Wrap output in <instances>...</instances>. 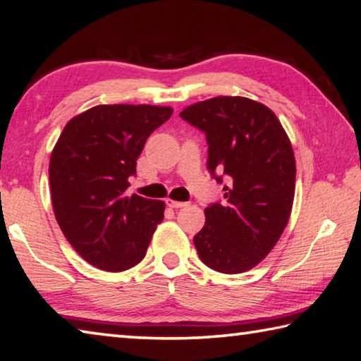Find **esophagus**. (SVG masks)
<instances>
[{
	"mask_svg": "<svg viewBox=\"0 0 361 361\" xmlns=\"http://www.w3.org/2000/svg\"><path fill=\"white\" fill-rule=\"evenodd\" d=\"M166 204L171 209H182L190 206V202H183V201H174V200H166Z\"/></svg>",
	"mask_w": 361,
	"mask_h": 361,
	"instance_id": "esophagus-1",
	"label": "esophagus"
}]
</instances>
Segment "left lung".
Returning a JSON list of instances; mask_svg holds the SVG:
<instances>
[{"label": "left lung", "mask_w": 361, "mask_h": 361, "mask_svg": "<svg viewBox=\"0 0 361 361\" xmlns=\"http://www.w3.org/2000/svg\"><path fill=\"white\" fill-rule=\"evenodd\" d=\"M179 116L206 135L207 168L226 179L224 201L209 204L193 237L200 259L242 274L267 256L286 228L295 192V159L274 111L245 97H214Z\"/></svg>", "instance_id": "left-lung-1"}]
</instances>
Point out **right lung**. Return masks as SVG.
I'll return each instance as SVG.
<instances>
[{"label":"right lung","mask_w":361,"mask_h":361,"mask_svg":"<svg viewBox=\"0 0 361 361\" xmlns=\"http://www.w3.org/2000/svg\"><path fill=\"white\" fill-rule=\"evenodd\" d=\"M171 114L168 106L99 105L61 133L49 169L54 216L94 267L122 271L146 256L165 204L126 190L149 135Z\"/></svg>","instance_id":"1"}]
</instances>
